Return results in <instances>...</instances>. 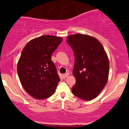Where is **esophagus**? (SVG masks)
<instances>
[{
    "label": "esophagus",
    "instance_id": "obj_1",
    "mask_svg": "<svg viewBox=\"0 0 129 129\" xmlns=\"http://www.w3.org/2000/svg\"><path fill=\"white\" fill-rule=\"evenodd\" d=\"M69 74H70V73H69V72H67V73H66L63 74V78H66L67 77L69 76Z\"/></svg>",
    "mask_w": 129,
    "mask_h": 129
}]
</instances>
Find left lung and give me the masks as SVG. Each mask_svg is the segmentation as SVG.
I'll list each match as a JSON object with an SVG mask.
<instances>
[{"label":"left lung","mask_w":129,"mask_h":129,"mask_svg":"<svg viewBox=\"0 0 129 129\" xmlns=\"http://www.w3.org/2000/svg\"><path fill=\"white\" fill-rule=\"evenodd\" d=\"M67 42L75 54L73 74L76 84L72 93L79 98H94L107 84L109 61L103 46L98 40L88 35L76 34L67 38Z\"/></svg>","instance_id":"obj_1"}]
</instances>
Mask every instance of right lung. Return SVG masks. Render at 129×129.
I'll list each match as a JSON object with an SVG mask.
<instances>
[{"label":"right lung","mask_w":129,"mask_h":129,"mask_svg":"<svg viewBox=\"0 0 129 129\" xmlns=\"http://www.w3.org/2000/svg\"><path fill=\"white\" fill-rule=\"evenodd\" d=\"M62 41L60 37L45 35L31 40L22 50L17 74L23 88L32 97L43 100L55 92L60 78L51 55Z\"/></svg>","instance_id":"add662e5"}]
</instances>
